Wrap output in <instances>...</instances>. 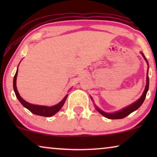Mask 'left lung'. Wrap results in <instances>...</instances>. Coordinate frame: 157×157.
Wrapping results in <instances>:
<instances>
[{
	"instance_id": "8db88e82",
	"label": "left lung",
	"mask_w": 157,
	"mask_h": 157,
	"mask_svg": "<svg viewBox=\"0 0 157 157\" xmlns=\"http://www.w3.org/2000/svg\"><path fill=\"white\" fill-rule=\"evenodd\" d=\"M141 55L143 56L144 59H145V61H147V63L148 65H149L147 60L145 58L144 55L141 52ZM149 75H148V70H147V85H146L145 89H144V93L142 94V96H141V97L139 98V99L136 101H135L134 103H133L132 104L129 105V106H128L127 107H125V108H124L123 109H121V110H120L119 111H117V112H114V113H106V112H104V111H103L102 110H101L100 109H98L97 106H95L96 110H97L98 112L101 113V114L103 115V116H104L105 117L107 118V119H123V118H125L126 117H127L128 115H129L131 113H132L133 111L137 110V109H138L139 107L141 106V104H143V102L144 101L146 96H147V93L148 90H149ZM92 100H93V99H92Z\"/></svg>"
}]
</instances>
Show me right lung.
<instances>
[{
    "label": "right lung",
    "instance_id": "obj_1",
    "mask_svg": "<svg viewBox=\"0 0 157 157\" xmlns=\"http://www.w3.org/2000/svg\"><path fill=\"white\" fill-rule=\"evenodd\" d=\"M17 75H18V69H17L16 74H15V76L13 77V89H14L15 94H16V97L18 99L19 101L21 102V104H22L23 106L25 107L27 109H29L31 113H33L36 115L42 116V117H52V116L56 114L58 111H60V109H61L62 108V106H63L64 103H65L66 98H67L68 94L63 98V100H62L61 101H60L59 104L53 106H39V105L32 104H30L29 102L25 101L24 99H23V98L21 97L20 94H19L18 90H17V87H16Z\"/></svg>",
    "mask_w": 157,
    "mask_h": 157
}]
</instances>
